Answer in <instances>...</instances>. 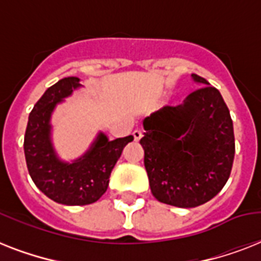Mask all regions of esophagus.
Segmentation results:
<instances>
[{"label": "esophagus", "mask_w": 261, "mask_h": 261, "mask_svg": "<svg viewBox=\"0 0 261 261\" xmlns=\"http://www.w3.org/2000/svg\"><path fill=\"white\" fill-rule=\"evenodd\" d=\"M133 135H134L135 141H139V139L142 138V131H141V130H135L134 133H133Z\"/></svg>", "instance_id": "obj_1"}]
</instances>
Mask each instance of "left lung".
Returning <instances> with one entry per match:
<instances>
[{"mask_svg":"<svg viewBox=\"0 0 261 261\" xmlns=\"http://www.w3.org/2000/svg\"><path fill=\"white\" fill-rule=\"evenodd\" d=\"M199 89L177 107L143 119L146 168L151 194L165 204L191 208L222 190L234 160L230 112L218 89L196 74Z\"/></svg>","mask_w":261,"mask_h":261,"instance_id":"obj_1","label":"left lung"}]
</instances>
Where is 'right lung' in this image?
<instances>
[{
    "label": "right lung",
    "instance_id": "1",
    "mask_svg": "<svg viewBox=\"0 0 261 261\" xmlns=\"http://www.w3.org/2000/svg\"><path fill=\"white\" fill-rule=\"evenodd\" d=\"M80 88L83 85L79 77H66L48 88L31 111L24 137L32 181L46 196L66 206H85L101 198L123 149L134 139L128 135L110 141L104 131H98L80 157L70 161L61 159L53 141V114Z\"/></svg>",
    "mask_w": 261,
    "mask_h": 261
}]
</instances>
